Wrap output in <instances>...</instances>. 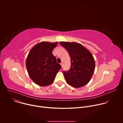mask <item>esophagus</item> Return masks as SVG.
<instances>
[{
	"instance_id": "esophagus-1",
	"label": "esophagus",
	"mask_w": 123,
	"mask_h": 123,
	"mask_svg": "<svg viewBox=\"0 0 123 123\" xmlns=\"http://www.w3.org/2000/svg\"><path fill=\"white\" fill-rule=\"evenodd\" d=\"M60 65H61V67H63V63H60Z\"/></svg>"
}]
</instances>
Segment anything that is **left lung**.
Returning a JSON list of instances; mask_svg holds the SVG:
<instances>
[{"instance_id": "8db88e82", "label": "left lung", "mask_w": 123, "mask_h": 123, "mask_svg": "<svg viewBox=\"0 0 123 123\" xmlns=\"http://www.w3.org/2000/svg\"><path fill=\"white\" fill-rule=\"evenodd\" d=\"M71 59V66L63 71L67 82L75 87L84 86L90 81L95 69V61L91 52L82 45L76 42H60Z\"/></svg>"}]
</instances>
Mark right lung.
<instances>
[{
	"instance_id": "right-lung-1",
	"label": "right lung",
	"mask_w": 123,
	"mask_h": 123,
	"mask_svg": "<svg viewBox=\"0 0 123 123\" xmlns=\"http://www.w3.org/2000/svg\"><path fill=\"white\" fill-rule=\"evenodd\" d=\"M57 44V42H41L35 45L28 54L26 66L29 75L39 86H46L52 84L61 68L52 53Z\"/></svg>"
}]
</instances>
